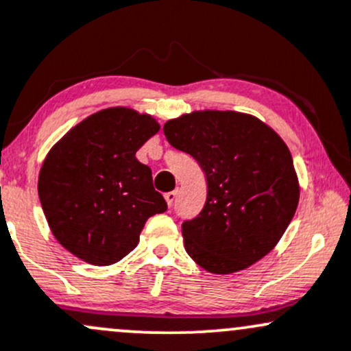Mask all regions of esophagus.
I'll return each mask as SVG.
<instances>
[{
	"label": "esophagus",
	"instance_id": "34e87169",
	"mask_svg": "<svg viewBox=\"0 0 351 351\" xmlns=\"http://www.w3.org/2000/svg\"><path fill=\"white\" fill-rule=\"evenodd\" d=\"M165 199H167L168 206H171L173 203H175V199H176V191H169V193L165 195Z\"/></svg>",
	"mask_w": 351,
	"mask_h": 351
}]
</instances>
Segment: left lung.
<instances>
[{
  "label": "left lung",
  "instance_id": "1",
  "mask_svg": "<svg viewBox=\"0 0 351 351\" xmlns=\"http://www.w3.org/2000/svg\"><path fill=\"white\" fill-rule=\"evenodd\" d=\"M168 143L205 171L199 215L182 225L184 250L230 275L268 255L293 218L300 184L290 149L267 123L238 111H193L163 126Z\"/></svg>",
  "mask_w": 351,
  "mask_h": 351
}]
</instances>
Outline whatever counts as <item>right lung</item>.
<instances>
[{
  "instance_id": "obj_1",
  "label": "right lung",
  "mask_w": 351,
  "mask_h": 351,
  "mask_svg": "<svg viewBox=\"0 0 351 351\" xmlns=\"http://www.w3.org/2000/svg\"><path fill=\"white\" fill-rule=\"evenodd\" d=\"M158 132L149 114L114 106L84 118L49 149L38 195L69 253L96 267L117 263L136 248L146 219L167 211L152 169L136 160Z\"/></svg>"
}]
</instances>
